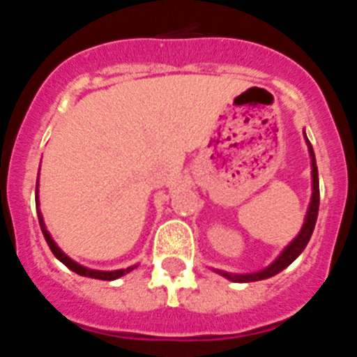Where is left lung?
Here are the masks:
<instances>
[{"label":"left lung","mask_w":357,"mask_h":357,"mask_svg":"<svg viewBox=\"0 0 357 357\" xmlns=\"http://www.w3.org/2000/svg\"><path fill=\"white\" fill-rule=\"evenodd\" d=\"M305 143H307L309 148V155H311V176H313V195H311V204H309V209L307 214H305V220H304V225H302V230L298 232L295 239L289 243L288 247L282 250V254L273 261L272 264L261 272H255V273H247V275H234V273H227V272H220L218 273L223 277H227L229 280L232 282H254V280H263L268 279V277H273L277 275L279 272H282L286 266L293 263V261L302 254V250L305 248V245L309 243L311 239V234H313L314 230V223H317V218H318V207H320V184H318V168H317V159H314V151L309 139L305 137Z\"/></svg>","instance_id":"left-lung-1"}]
</instances>
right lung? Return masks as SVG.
Here are the masks:
<instances>
[{"label":"right lung","mask_w":357,"mask_h":357,"mask_svg":"<svg viewBox=\"0 0 357 357\" xmlns=\"http://www.w3.org/2000/svg\"><path fill=\"white\" fill-rule=\"evenodd\" d=\"M37 188H39V184L36 185V204L39 206V195H37ZM37 218H39V225H40V230H43L44 234V239H46V243H48L50 250L53 252V255H55L56 259L61 261V263H64L66 266L69 268V270H73L75 273H78V275H84V277H91V279H100V280H114V279H119V277H123L125 273L132 272L135 266H128L125 268V270H114V272H100V270H91V268H85L82 266V264L75 263L73 259H69L68 255L64 254V252L61 250V248L56 247L55 241L52 239V236H50V232L46 230V225H44V220H43V214H40V211L37 213Z\"/></svg>","instance_id":"1"}]
</instances>
